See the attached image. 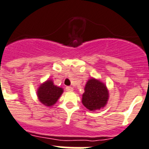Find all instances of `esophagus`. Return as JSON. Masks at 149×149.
I'll return each instance as SVG.
<instances>
[{
	"label": "esophagus",
	"instance_id": "34e87169",
	"mask_svg": "<svg viewBox=\"0 0 149 149\" xmlns=\"http://www.w3.org/2000/svg\"><path fill=\"white\" fill-rule=\"evenodd\" d=\"M66 90L68 91V92H70V91H72V90H73V88L71 87V86H67V87H66Z\"/></svg>",
	"mask_w": 149,
	"mask_h": 149
}]
</instances>
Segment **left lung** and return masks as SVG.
<instances>
[{
  "label": "left lung",
  "mask_w": 149,
  "mask_h": 149,
  "mask_svg": "<svg viewBox=\"0 0 149 149\" xmlns=\"http://www.w3.org/2000/svg\"><path fill=\"white\" fill-rule=\"evenodd\" d=\"M108 97L105 85L97 79H90L85 87L82 102L87 109L92 111L104 107Z\"/></svg>",
  "instance_id": "left-lung-1"
}]
</instances>
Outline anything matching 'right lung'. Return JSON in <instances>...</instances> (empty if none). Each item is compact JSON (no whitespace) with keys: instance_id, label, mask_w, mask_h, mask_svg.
<instances>
[{"instance_id":"add662e5","label":"right lung","mask_w":149,"mask_h":149,"mask_svg":"<svg viewBox=\"0 0 149 149\" xmlns=\"http://www.w3.org/2000/svg\"><path fill=\"white\" fill-rule=\"evenodd\" d=\"M63 93V88L54 86L51 80H47L41 85L38 89V97L39 101L46 106L54 104Z\"/></svg>"}]
</instances>
